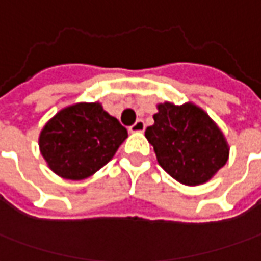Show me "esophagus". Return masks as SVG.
<instances>
[{"mask_svg":"<svg viewBox=\"0 0 261 261\" xmlns=\"http://www.w3.org/2000/svg\"><path fill=\"white\" fill-rule=\"evenodd\" d=\"M144 128H146V124H144V121L137 120V121L134 122L133 125L128 127V131H130V133H141V131H144Z\"/></svg>","mask_w":261,"mask_h":261,"instance_id":"obj_1","label":"esophagus"}]
</instances>
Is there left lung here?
Segmentation results:
<instances>
[{
    "label": "left lung",
    "instance_id": "1",
    "mask_svg": "<svg viewBox=\"0 0 261 261\" xmlns=\"http://www.w3.org/2000/svg\"><path fill=\"white\" fill-rule=\"evenodd\" d=\"M146 137L160 166L177 182L205 184L228 160V144L217 124L193 103H160Z\"/></svg>",
    "mask_w": 261,
    "mask_h": 261
}]
</instances>
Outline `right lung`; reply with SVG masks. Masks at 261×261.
I'll return each instance as SVG.
<instances>
[{"mask_svg": "<svg viewBox=\"0 0 261 261\" xmlns=\"http://www.w3.org/2000/svg\"><path fill=\"white\" fill-rule=\"evenodd\" d=\"M127 130L101 103H76L59 111L40 133L41 156L65 179L81 180L105 166Z\"/></svg>", "mask_w": 261, "mask_h": 261, "instance_id": "1", "label": "right lung"}]
</instances>
